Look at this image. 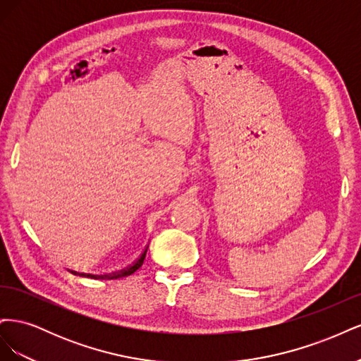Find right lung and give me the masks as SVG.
Here are the masks:
<instances>
[{"instance_id": "1", "label": "right lung", "mask_w": 361, "mask_h": 361, "mask_svg": "<svg viewBox=\"0 0 361 361\" xmlns=\"http://www.w3.org/2000/svg\"><path fill=\"white\" fill-rule=\"evenodd\" d=\"M149 247V245H147ZM147 247H146V250L143 251V253L140 255V257L134 262L133 265H129V267H126L125 269H122V271H117V272H113V274H108V276H101V277H94V276H92V277H94V279H102V280H114V279H122V277H126V276H130V274H134V272L143 265V260H145V257H146V251H147ZM76 274V272H75Z\"/></svg>"}]
</instances>
